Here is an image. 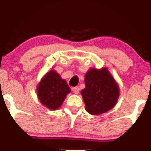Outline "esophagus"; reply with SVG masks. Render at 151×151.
Wrapping results in <instances>:
<instances>
[{
    "mask_svg": "<svg viewBox=\"0 0 151 151\" xmlns=\"http://www.w3.org/2000/svg\"><path fill=\"white\" fill-rule=\"evenodd\" d=\"M72 91H73V92L75 94H78V93H79L80 88H79V87H78V86H75V87L72 88Z\"/></svg>",
    "mask_w": 151,
    "mask_h": 151,
    "instance_id": "1",
    "label": "esophagus"
}]
</instances>
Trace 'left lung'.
Segmentation results:
<instances>
[{
  "label": "left lung",
  "mask_w": 151,
  "mask_h": 151,
  "mask_svg": "<svg viewBox=\"0 0 151 151\" xmlns=\"http://www.w3.org/2000/svg\"><path fill=\"white\" fill-rule=\"evenodd\" d=\"M85 88L81 91L86 111L99 115L111 110L119 96V86L106 68L90 69L85 74Z\"/></svg>",
  "instance_id": "obj_1"
}]
</instances>
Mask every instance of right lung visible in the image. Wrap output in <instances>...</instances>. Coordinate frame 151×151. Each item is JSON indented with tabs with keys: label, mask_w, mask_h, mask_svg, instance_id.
Segmentation results:
<instances>
[{
	"label": "right lung",
	"mask_w": 151,
	"mask_h": 151,
	"mask_svg": "<svg viewBox=\"0 0 151 151\" xmlns=\"http://www.w3.org/2000/svg\"><path fill=\"white\" fill-rule=\"evenodd\" d=\"M71 91L65 80L54 70H50L41 79L37 88V96L42 104L51 110L61 106Z\"/></svg>",
	"instance_id": "obj_1"
}]
</instances>
